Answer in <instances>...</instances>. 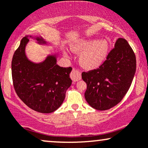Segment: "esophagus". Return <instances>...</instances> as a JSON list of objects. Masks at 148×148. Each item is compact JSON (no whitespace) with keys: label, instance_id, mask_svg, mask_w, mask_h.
<instances>
[{"label":"esophagus","instance_id":"34e87169","mask_svg":"<svg viewBox=\"0 0 148 148\" xmlns=\"http://www.w3.org/2000/svg\"><path fill=\"white\" fill-rule=\"evenodd\" d=\"M70 78L72 79V80L74 82L79 81V80L81 79V73H80L79 72H78V71H76V70H74V69H73L70 74Z\"/></svg>","mask_w":148,"mask_h":148}]
</instances>
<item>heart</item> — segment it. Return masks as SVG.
<instances>
[{"mask_svg": "<svg viewBox=\"0 0 148 148\" xmlns=\"http://www.w3.org/2000/svg\"><path fill=\"white\" fill-rule=\"evenodd\" d=\"M74 52L79 54V63L85 69L91 70L101 66L106 60L110 45L106 40H82L71 46Z\"/></svg>", "mask_w": 148, "mask_h": 148, "instance_id": "obj_1", "label": "heart"}]
</instances>
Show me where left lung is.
Masks as SVG:
<instances>
[{
	"label": "left lung",
	"instance_id": "left-lung-1",
	"mask_svg": "<svg viewBox=\"0 0 148 148\" xmlns=\"http://www.w3.org/2000/svg\"><path fill=\"white\" fill-rule=\"evenodd\" d=\"M134 52L125 39L119 38L99 68L82 73L87 83L85 98L94 109L106 110L120 103L136 72Z\"/></svg>",
	"mask_w": 148,
	"mask_h": 148
}]
</instances>
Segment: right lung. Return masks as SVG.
Instances as JSON below:
<instances>
[{"label": "right lung", "instance_id": "add662e5", "mask_svg": "<svg viewBox=\"0 0 148 148\" xmlns=\"http://www.w3.org/2000/svg\"><path fill=\"white\" fill-rule=\"evenodd\" d=\"M23 37L14 52L12 61V75L14 90L26 106L40 113H51L63 103L66 90L72 84L71 67H60L56 57L48 56L43 62L34 63L27 58L25 49L29 42ZM38 43L45 44L41 37Z\"/></svg>", "mask_w": 148, "mask_h": 148}]
</instances>
